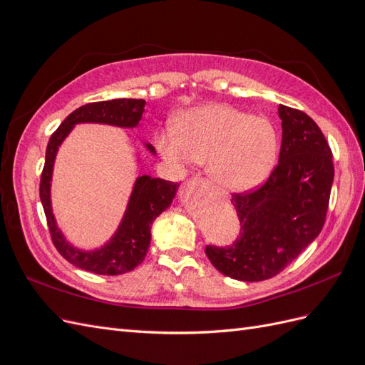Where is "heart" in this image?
<instances>
[{"mask_svg": "<svg viewBox=\"0 0 365 365\" xmlns=\"http://www.w3.org/2000/svg\"><path fill=\"white\" fill-rule=\"evenodd\" d=\"M155 145L176 172L205 163L212 181L227 192H248L269 178L280 152V132L268 117L227 103L184 111L176 128L161 130Z\"/></svg>", "mask_w": 365, "mask_h": 365, "instance_id": "b5f03b06", "label": "heart"}]
</instances>
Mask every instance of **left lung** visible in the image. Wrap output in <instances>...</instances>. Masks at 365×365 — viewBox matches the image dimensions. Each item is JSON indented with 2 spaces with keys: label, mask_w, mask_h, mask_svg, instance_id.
<instances>
[{
  "label": "left lung",
  "mask_w": 365,
  "mask_h": 365,
  "mask_svg": "<svg viewBox=\"0 0 365 365\" xmlns=\"http://www.w3.org/2000/svg\"><path fill=\"white\" fill-rule=\"evenodd\" d=\"M279 165L260 189L233 195L240 236L230 247L205 248L227 277L260 282L277 275L322 231L334 182L332 152L307 114L280 105Z\"/></svg>",
  "instance_id": "8db88e82"
}]
</instances>
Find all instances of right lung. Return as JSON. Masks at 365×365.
I'll return each mask as SVG.
<instances>
[{"label":"right lung","instance_id":"add662e5","mask_svg":"<svg viewBox=\"0 0 365 365\" xmlns=\"http://www.w3.org/2000/svg\"><path fill=\"white\" fill-rule=\"evenodd\" d=\"M145 105L146 102L143 98H113V101L83 105L62 121L48 141L39 185L41 202L46 212L54 247L77 268L101 275H118L138 267L145 260L150 245L152 222L170 207L176 197L180 184L152 178L150 175L138 176L132 185L126 210L114 235L103 245L93 250H82L70 244L54 217L51 205L54 163L59 148L76 125L98 123L126 129L137 128L145 113ZM143 146L152 155L157 153L150 143H143ZM137 161H140L138 157Z\"/></svg>","mask_w":365,"mask_h":365}]
</instances>
